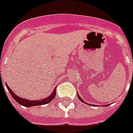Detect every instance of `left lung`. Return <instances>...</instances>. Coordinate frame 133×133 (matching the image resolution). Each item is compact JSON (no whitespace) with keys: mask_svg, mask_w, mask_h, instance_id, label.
Instances as JSON below:
<instances>
[{"mask_svg":"<svg viewBox=\"0 0 133 133\" xmlns=\"http://www.w3.org/2000/svg\"><path fill=\"white\" fill-rule=\"evenodd\" d=\"M77 95H78V98H79V99L81 100V101H82V102H84V101H83V100H82V99H81V97H80L79 95H78V94H77Z\"/></svg>","mask_w":133,"mask_h":133,"instance_id":"obj_1","label":"left lung"}]
</instances>
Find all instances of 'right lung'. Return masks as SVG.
<instances>
[{
  "label": "right lung",
  "instance_id": "add662e5",
  "mask_svg": "<svg viewBox=\"0 0 133 133\" xmlns=\"http://www.w3.org/2000/svg\"><path fill=\"white\" fill-rule=\"evenodd\" d=\"M6 86L7 89L9 90V92H10L11 95L12 96L13 98L19 104L24 106V107H33V106H38V105L46 104L49 103L50 101H52L54 99V98L55 97V95H56V88H55L54 89L53 92L46 98H44V99L41 100V101H39V100L38 101H29V100L24 99V98H21L20 97H18L16 95H15V93L8 87L7 84H6Z\"/></svg>",
  "mask_w": 133,
  "mask_h": 133
}]
</instances>
